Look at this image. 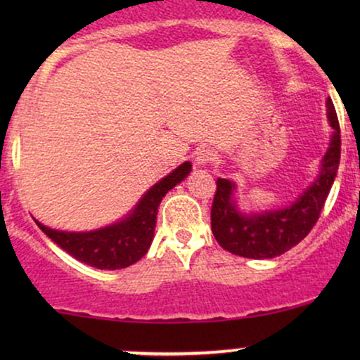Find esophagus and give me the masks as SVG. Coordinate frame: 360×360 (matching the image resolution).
<instances>
[{"mask_svg": "<svg viewBox=\"0 0 360 360\" xmlns=\"http://www.w3.org/2000/svg\"><path fill=\"white\" fill-rule=\"evenodd\" d=\"M194 160H196L198 166H208V164L217 160V154H214L213 150H210V148H201V150H198L196 155H194Z\"/></svg>", "mask_w": 360, "mask_h": 360, "instance_id": "obj_1", "label": "esophagus"}]
</instances>
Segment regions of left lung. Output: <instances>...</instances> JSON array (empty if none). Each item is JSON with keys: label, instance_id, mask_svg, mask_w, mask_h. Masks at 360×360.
<instances>
[{"label": "left lung", "instance_id": "obj_1", "mask_svg": "<svg viewBox=\"0 0 360 360\" xmlns=\"http://www.w3.org/2000/svg\"><path fill=\"white\" fill-rule=\"evenodd\" d=\"M326 115L333 128L330 147L321 160L320 174L288 208L245 214L233 200L235 184L218 177L212 205V230L225 250L249 259H272L284 254L311 232L340 164V125L332 100Z\"/></svg>", "mask_w": 360, "mask_h": 360}]
</instances>
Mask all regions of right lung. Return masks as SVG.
Instances as JSON below:
<instances>
[{
  "label": "right lung",
  "instance_id": "right-lung-1",
  "mask_svg": "<svg viewBox=\"0 0 360 360\" xmlns=\"http://www.w3.org/2000/svg\"><path fill=\"white\" fill-rule=\"evenodd\" d=\"M191 171V162H183L143 194L139 205L122 221L93 232H60L37 221L39 229L79 262L96 269H125L147 254L154 238L157 208L160 201Z\"/></svg>",
  "mask_w": 360,
  "mask_h": 360
}]
</instances>
